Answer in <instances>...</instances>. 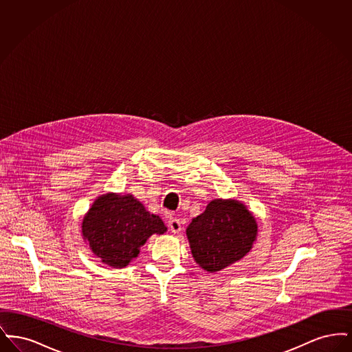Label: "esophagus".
<instances>
[{"instance_id":"obj_1","label":"esophagus","mask_w":352,"mask_h":352,"mask_svg":"<svg viewBox=\"0 0 352 352\" xmlns=\"http://www.w3.org/2000/svg\"><path fill=\"white\" fill-rule=\"evenodd\" d=\"M168 228L173 234H178L182 231V223L181 220L177 218H170L168 221Z\"/></svg>"}]
</instances>
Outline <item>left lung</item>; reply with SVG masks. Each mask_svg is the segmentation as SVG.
Wrapping results in <instances>:
<instances>
[{
    "label": "left lung",
    "instance_id": "left-lung-1",
    "mask_svg": "<svg viewBox=\"0 0 352 352\" xmlns=\"http://www.w3.org/2000/svg\"><path fill=\"white\" fill-rule=\"evenodd\" d=\"M186 234L195 263L207 272H219L241 260L257 236V223L241 201L214 199L192 219Z\"/></svg>",
    "mask_w": 352,
    "mask_h": 352
}]
</instances>
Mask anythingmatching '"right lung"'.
<instances>
[{
  "mask_svg": "<svg viewBox=\"0 0 352 352\" xmlns=\"http://www.w3.org/2000/svg\"><path fill=\"white\" fill-rule=\"evenodd\" d=\"M166 231L161 218L146 211L131 194L101 195L82 223V234L89 250L112 268L126 267L151 234Z\"/></svg>",
  "mask_w": 352,
  "mask_h": 352,
  "instance_id": "obj_1",
  "label": "right lung"
}]
</instances>
